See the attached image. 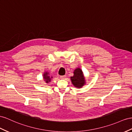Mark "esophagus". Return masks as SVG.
Wrapping results in <instances>:
<instances>
[{"mask_svg":"<svg viewBox=\"0 0 132 132\" xmlns=\"http://www.w3.org/2000/svg\"><path fill=\"white\" fill-rule=\"evenodd\" d=\"M65 78V76H60V79H64Z\"/></svg>","mask_w":132,"mask_h":132,"instance_id":"1","label":"esophagus"}]
</instances>
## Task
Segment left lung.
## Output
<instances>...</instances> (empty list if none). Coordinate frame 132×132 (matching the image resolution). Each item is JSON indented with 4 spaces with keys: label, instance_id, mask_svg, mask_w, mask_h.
<instances>
[{
    "label": "left lung",
    "instance_id": "8db88e82",
    "mask_svg": "<svg viewBox=\"0 0 132 132\" xmlns=\"http://www.w3.org/2000/svg\"><path fill=\"white\" fill-rule=\"evenodd\" d=\"M71 80L74 87L77 88L82 87L85 84V79L83 72L80 68H77L74 71V76L71 77Z\"/></svg>",
    "mask_w": 132,
    "mask_h": 132
}]
</instances>
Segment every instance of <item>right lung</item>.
Masks as SVG:
<instances>
[{
  "instance_id": "right-lung-1",
  "label": "right lung",
  "mask_w": 132,
  "mask_h": 132,
  "mask_svg": "<svg viewBox=\"0 0 132 132\" xmlns=\"http://www.w3.org/2000/svg\"><path fill=\"white\" fill-rule=\"evenodd\" d=\"M43 78H44V79L45 82H47V83L49 82V81H51V78L50 77L49 73L47 72H45L44 74H43Z\"/></svg>"
}]
</instances>
